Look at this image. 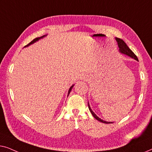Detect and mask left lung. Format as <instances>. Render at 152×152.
<instances>
[{
	"label": "left lung",
	"instance_id": "left-lung-1",
	"mask_svg": "<svg viewBox=\"0 0 152 152\" xmlns=\"http://www.w3.org/2000/svg\"><path fill=\"white\" fill-rule=\"evenodd\" d=\"M115 40L118 43V47H119V52L120 53L127 55V56H129V57H130L131 58H132V59H134L135 60H136V61H138V57H137L136 55H135V54L133 53V52L132 51V50L129 49V48L127 46V45L126 44L125 42H124V41L122 40V39L115 37ZM88 109H89V110H90L91 114H92L93 117H94L97 120H98V121L101 122H103V123H105V124L113 123V122H107V121H105V120H102L101 118H99L98 116H97L96 114H95L94 112L93 111V110L91 109V108L90 107V104H89L88 102Z\"/></svg>",
	"mask_w": 152,
	"mask_h": 152
}]
</instances>
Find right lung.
Masks as SVG:
<instances>
[{
	"label": "right lung",
	"instance_id": "add662e5",
	"mask_svg": "<svg viewBox=\"0 0 152 152\" xmlns=\"http://www.w3.org/2000/svg\"><path fill=\"white\" fill-rule=\"evenodd\" d=\"M47 36V34L46 35H43V36H42V37H37V38H36V39H34V40H32V41H31V42L30 43H28V45H26V46H25V48L26 47H28V46H29V45H32V44H33V43H36L37 41H38L39 40H40L41 39H43V38H44L45 37H46ZM74 86V85H72L70 87V88H69V90H68V95L70 94V91H71V90H72V87Z\"/></svg>",
	"mask_w": 152,
	"mask_h": 152
}]
</instances>
